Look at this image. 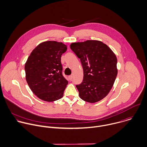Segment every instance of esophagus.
Masks as SVG:
<instances>
[{
	"label": "esophagus",
	"mask_w": 147,
	"mask_h": 147,
	"mask_svg": "<svg viewBox=\"0 0 147 147\" xmlns=\"http://www.w3.org/2000/svg\"><path fill=\"white\" fill-rule=\"evenodd\" d=\"M69 80H72V78H73V75H71V76H69Z\"/></svg>",
	"instance_id": "esophagus-1"
}]
</instances>
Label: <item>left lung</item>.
<instances>
[{"label":"left lung","mask_w":147,"mask_h":147,"mask_svg":"<svg viewBox=\"0 0 147 147\" xmlns=\"http://www.w3.org/2000/svg\"><path fill=\"white\" fill-rule=\"evenodd\" d=\"M70 49L80 59L84 70L83 81L76 85L80 98L90 103L101 100L109 93L117 75L116 55L96 40L72 43Z\"/></svg>","instance_id":"8db88e82"}]
</instances>
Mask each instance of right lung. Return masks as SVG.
I'll return each mask as SVG.
<instances>
[{
  "mask_svg": "<svg viewBox=\"0 0 147 147\" xmlns=\"http://www.w3.org/2000/svg\"><path fill=\"white\" fill-rule=\"evenodd\" d=\"M67 50L62 42L46 41L31 53L24 66L26 80L31 91L42 100L61 98L68 81L62 75L61 55Z\"/></svg>",
  "mask_w": 147,
  "mask_h": 147,
  "instance_id": "right-lung-1",
  "label": "right lung"
}]
</instances>
